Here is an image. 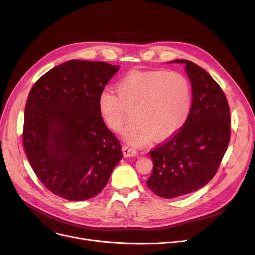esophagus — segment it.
I'll use <instances>...</instances> for the list:
<instances>
[{
    "label": "esophagus",
    "mask_w": 255,
    "mask_h": 255,
    "mask_svg": "<svg viewBox=\"0 0 255 255\" xmlns=\"http://www.w3.org/2000/svg\"><path fill=\"white\" fill-rule=\"evenodd\" d=\"M122 151H123L124 157H134L137 154V151L135 149L131 148V146H129V145H123Z\"/></svg>",
    "instance_id": "34e87169"
}]
</instances>
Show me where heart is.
Listing matches in <instances>:
<instances>
[{
  "label": "heart",
  "instance_id": "obj_1",
  "mask_svg": "<svg viewBox=\"0 0 255 255\" xmlns=\"http://www.w3.org/2000/svg\"><path fill=\"white\" fill-rule=\"evenodd\" d=\"M117 91L103 89L98 110L112 130L119 132L131 110L132 122L123 137L133 145L148 143L152 137L162 140L176 133L190 111V86L182 74L155 71H132L119 80Z\"/></svg>",
  "mask_w": 255,
  "mask_h": 255
}]
</instances>
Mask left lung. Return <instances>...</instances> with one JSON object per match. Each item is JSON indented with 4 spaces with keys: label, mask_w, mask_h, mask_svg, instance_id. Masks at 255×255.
Listing matches in <instances>:
<instances>
[{
    "label": "left lung",
    "mask_w": 255,
    "mask_h": 255,
    "mask_svg": "<svg viewBox=\"0 0 255 255\" xmlns=\"http://www.w3.org/2000/svg\"><path fill=\"white\" fill-rule=\"evenodd\" d=\"M184 64L192 87L191 109L179 132L150 152L154 168L146 181L158 196L175 198L192 193L217 172L231 136V116L219 85L202 67Z\"/></svg>",
    "instance_id": "1"
}]
</instances>
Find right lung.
<instances>
[{
	"label": "right lung",
	"instance_id": "add662e5",
	"mask_svg": "<svg viewBox=\"0 0 255 255\" xmlns=\"http://www.w3.org/2000/svg\"><path fill=\"white\" fill-rule=\"evenodd\" d=\"M120 66L70 60L33 86L24 110L22 140L36 176L68 200H86L105 187L123 158L106 127L98 96Z\"/></svg>",
	"mask_w": 255,
	"mask_h": 255
}]
</instances>
